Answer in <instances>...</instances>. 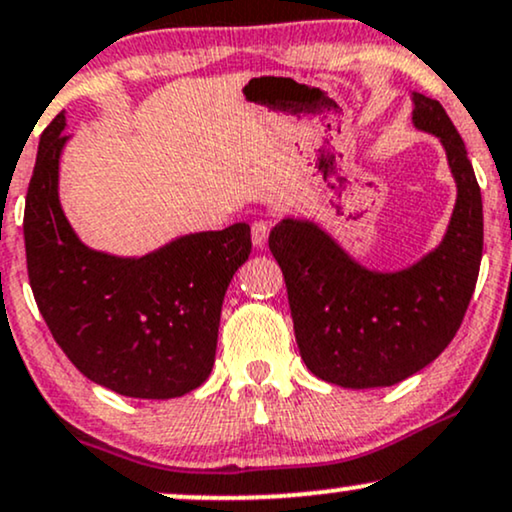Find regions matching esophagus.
I'll list each match as a JSON object with an SVG mask.
<instances>
[{
    "label": "esophagus",
    "mask_w": 512,
    "mask_h": 512,
    "mask_svg": "<svg viewBox=\"0 0 512 512\" xmlns=\"http://www.w3.org/2000/svg\"><path fill=\"white\" fill-rule=\"evenodd\" d=\"M269 229H272V226H269V221H255V224H252L250 236H252V245H255V248H264V245H267Z\"/></svg>",
    "instance_id": "34e87169"
}]
</instances>
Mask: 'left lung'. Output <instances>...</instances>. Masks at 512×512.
<instances>
[{"mask_svg": "<svg viewBox=\"0 0 512 512\" xmlns=\"http://www.w3.org/2000/svg\"><path fill=\"white\" fill-rule=\"evenodd\" d=\"M412 121L439 135L458 181L451 226L432 255L398 274L355 264L307 221L269 233L291 305L295 341L307 369L346 389L393 386L436 360L463 324L484 248L482 193L446 109L415 92Z\"/></svg>", "mask_w": 512, "mask_h": 512, "instance_id": "8db88e82", "label": "left lung"}]
</instances>
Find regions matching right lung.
<instances>
[{
    "label": "right lung",
    "mask_w": 512,
    "mask_h": 512,
    "mask_svg": "<svg viewBox=\"0 0 512 512\" xmlns=\"http://www.w3.org/2000/svg\"><path fill=\"white\" fill-rule=\"evenodd\" d=\"M64 114L40 135L26 195L28 279L54 341L80 374L128 398H176L209 377L250 226L178 238L140 260L88 250L59 207Z\"/></svg>",
    "instance_id": "obj_1"
}]
</instances>
